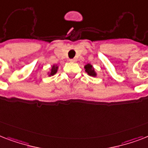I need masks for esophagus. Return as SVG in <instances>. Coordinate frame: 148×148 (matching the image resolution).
Masks as SVG:
<instances>
[{
  "label": "esophagus",
  "instance_id": "obj_1",
  "mask_svg": "<svg viewBox=\"0 0 148 148\" xmlns=\"http://www.w3.org/2000/svg\"><path fill=\"white\" fill-rule=\"evenodd\" d=\"M70 61H71V62H75V61H76V59H70Z\"/></svg>",
  "mask_w": 148,
  "mask_h": 148
}]
</instances>
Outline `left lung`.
Masks as SVG:
<instances>
[{"label": "left lung", "mask_w": 148, "mask_h": 148, "mask_svg": "<svg viewBox=\"0 0 148 148\" xmlns=\"http://www.w3.org/2000/svg\"><path fill=\"white\" fill-rule=\"evenodd\" d=\"M84 68H85V71L88 73L89 75H90V76H94L95 77V75H96V74H95V69L93 68L92 66L90 64H87L85 65V67H84Z\"/></svg>", "instance_id": "1"}]
</instances>
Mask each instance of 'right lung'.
Returning <instances> with one entry per match:
<instances>
[{
	"instance_id": "right-lung-1",
	"label": "right lung",
	"mask_w": 148,
	"mask_h": 148,
	"mask_svg": "<svg viewBox=\"0 0 148 148\" xmlns=\"http://www.w3.org/2000/svg\"><path fill=\"white\" fill-rule=\"evenodd\" d=\"M57 69H58V67H56V66H53L52 68H51V73H50V75H53L54 74H56V72H57Z\"/></svg>"
}]
</instances>
